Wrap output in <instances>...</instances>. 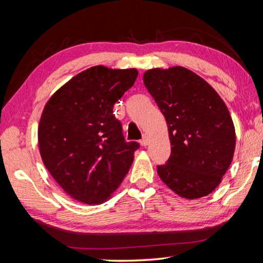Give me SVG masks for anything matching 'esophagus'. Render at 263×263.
Wrapping results in <instances>:
<instances>
[{"label":"esophagus","mask_w":263,"mask_h":263,"mask_svg":"<svg viewBox=\"0 0 263 263\" xmlns=\"http://www.w3.org/2000/svg\"><path fill=\"white\" fill-rule=\"evenodd\" d=\"M148 144H149V139H148V137L145 135L144 137H142V139L140 140V145L144 146V147H146V146H147Z\"/></svg>","instance_id":"1"}]
</instances>
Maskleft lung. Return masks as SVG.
I'll use <instances>...</instances> for the list:
<instances>
[{"mask_svg":"<svg viewBox=\"0 0 263 263\" xmlns=\"http://www.w3.org/2000/svg\"><path fill=\"white\" fill-rule=\"evenodd\" d=\"M144 84L168 126L171 157L160 179L182 198L196 199L220 184L233 160L235 128L228 106L205 80L174 66L144 73Z\"/></svg>","mask_w":263,"mask_h":263,"instance_id":"8db88e82","label":"left lung"}]
</instances>
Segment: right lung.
I'll use <instances>...</instances> for the list:
<instances>
[{"mask_svg":"<svg viewBox=\"0 0 263 263\" xmlns=\"http://www.w3.org/2000/svg\"><path fill=\"white\" fill-rule=\"evenodd\" d=\"M136 68L94 66L75 75L44 106L38 146L69 197L88 205L111 197L128 173L138 142H126L112 108L135 83Z\"/></svg>","mask_w":263,"mask_h":263,"instance_id":"obj_1","label":"right lung"}]
</instances>
